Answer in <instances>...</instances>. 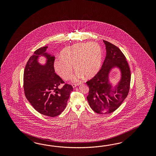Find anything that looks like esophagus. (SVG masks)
<instances>
[{
  "mask_svg": "<svg viewBox=\"0 0 156 156\" xmlns=\"http://www.w3.org/2000/svg\"><path fill=\"white\" fill-rule=\"evenodd\" d=\"M80 85V83H74V84H73L72 86H73V87L74 88V87H76V86H79Z\"/></svg>",
  "mask_w": 156,
  "mask_h": 156,
  "instance_id": "obj_1",
  "label": "esophagus"
}]
</instances>
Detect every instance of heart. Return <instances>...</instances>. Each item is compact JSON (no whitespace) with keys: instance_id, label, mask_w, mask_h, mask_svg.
I'll use <instances>...</instances> for the list:
<instances>
[{"instance_id":"heart-1","label":"heart","mask_w":156,"mask_h":156,"mask_svg":"<svg viewBox=\"0 0 156 156\" xmlns=\"http://www.w3.org/2000/svg\"><path fill=\"white\" fill-rule=\"evenodd\" d=\"M61 57L54 62V70L64 80L70 79L73 73V66L77 71L73 79L77 81L84 76L91 77L99 70L102 52L99 45L95 42L76 43L64 48Z\"/></svg>"}]
</instances>
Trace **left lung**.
Segmentation results:
<instances>
[{"instance_id":"obj_1","label":"left lung","mask_w":156,"mask_h":156,"mask_svg":"<svg viewBox=\"0 0 156 156\" xmlns=\"http://www.w3.org/2000/svg\"><path fill=\"white\" fill-rule=\"evenodd\" d=\"M106 55L101 70L90 80L86 82L89 87L87 99L90 108L100 114L112 113L118 109L128 96L131 74L126 57L113 44L103 41ZM117 67L121 72V78L114 88L109 82V74Z\"/></svg>"}]
</instances>
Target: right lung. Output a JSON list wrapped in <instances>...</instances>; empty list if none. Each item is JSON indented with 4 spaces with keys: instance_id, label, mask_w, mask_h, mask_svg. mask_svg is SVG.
<instances>
[{
    "instance_id": "obj_1",
    "label": "right lung",
    "mask_w": 156,
    "mask_h": 156,
    "mask_svg": "<svg viewBox=\"0 0 156 156\" xmlns=\"http://www.w3.org/2000/svg\"><path fill=\"white\" fill-rule=\"evenodd\" d=\"M47 48H38L28 59L24 71L23 87L25 96L34 109L39 113L54 117L66 108L73 88L66 83L59 88L65 82L55 73V57L46 52ZM40 56L47 58L44 65L38 63Z\"/></svg>"
}]
</instances>
